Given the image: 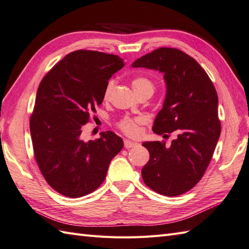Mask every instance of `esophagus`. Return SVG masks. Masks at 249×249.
<instances>
[{
	"label": "esophagus",
	"instance_id": "34e87169",
	"mask_svg": "<svg viewBox=\"0 0 249 249\" xmlns=\"http://www.w3.org/2000/svg\"><path fill=\"white\" fill-rule=\"evenodd\" d=\"M124 148H125V149H130V148L135 147V145H136L137 143L134 142L129 141V139H124Z\"/></svg>",
	"mask_w": 249,
	"mask_h": 249
}]
</instances>
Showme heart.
<instances>
[{
    "label": "heart",
    "instance_id": "b5f03b06",
    "mask_svg": "<svg viewBox=\"0 0 249 249\" xmlns=\"http://www.w3.org/2000/svg\"><path fill=\"white\" fill-rule=\"evenodd\" d=\"M132 87L134 92H139V90L142 89H149V90H154V86L151 80L148 78L144 77H137L133 79L132 81ZM114 88V81L111 80L107 83L106 92H105V98L107 99L108 95H110L111 90ZM142 118H132V117H124L121 119L118 123V128L123 131L124 134L135 137L139 134V124H142Z\"/></svg>",
    "mask_w": 249,
    "mask_h": 249
}]
</instances>
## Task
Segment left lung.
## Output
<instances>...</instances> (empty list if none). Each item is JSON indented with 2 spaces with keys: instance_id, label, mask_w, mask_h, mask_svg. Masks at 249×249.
I'll return each mask as SVG.
<instances>
[{
  "instance_id": "8db88e82",
  "label": "left lung",
  "mask_w": 249,
  "mask_h": 249,
  "mask_svg": "<svg viewBox=\"0 0 249 249\" xmlns=\"http://www.w3.org/2000/svg\"><path fill=\"white\" fill-rule=\"evenodd\" d=\"M132 66L162 72L167 93L152 130L163 137L177 133L169 147L165 142L142 143L150 153L142 179L160 195L180 196L201 180L219 141L216 90L202 66L178 48H157Z\"/></svg>"
}]
</instances>
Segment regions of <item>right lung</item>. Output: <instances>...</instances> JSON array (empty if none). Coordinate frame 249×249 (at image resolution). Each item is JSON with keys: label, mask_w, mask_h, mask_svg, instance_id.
Listing matches in <instances>:
<instances>
[{"label": "right lung", "mask_w": 249, "mask_h": 249, "mask_svg": "<svg viewBox=\"0 0 249 249\" xmlns=\"http://www.w3.org/2000/svg\"><path fill=\"white\" fill-rule=\"evenodd\" d=\"M124 66L116 54L79 50L42 79L29 126L34 154L53 190L69 197L95 191L124 142L112 131L96 141L81 138L84 124L102 104L108 79Z\"/></svg>", "instance_id": "right-lung-1"}]
</instances>
